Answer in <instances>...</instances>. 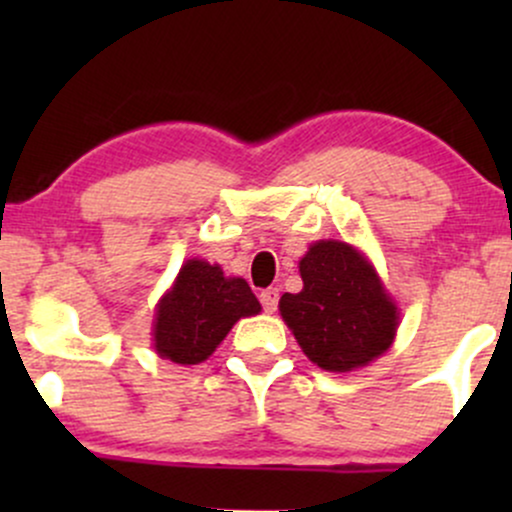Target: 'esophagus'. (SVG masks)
Instances as JSON below:
<instances>
[{
    "label": "esophagus",
    "mask_w": 512,
    "mask_h": 512,
    "mask_svg": "<svg viewBox=\"0 0 512 512\" xmlns=\"http://www.w3.org/2000/svg\"><path fill=\"white\" fill-rule=\"evenodd\" d=\"M260 303L264 308V313H274L276 305H279V291L276 289H267L260 293Z\"/></svg>",
    "instance_id": "obj_1"
}]
</instances>
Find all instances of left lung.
I'll use <instances>...</instances> for the list:
<instances>
[{
    "label": "left lung",
    "mask_w": 512,
    "mask_h": 512,
    "mask_svg": "<svg viewBox=\"0 0 512 512\" xmlns=\"http://www.w3.org/2000/svg\"><path fill=\"white\" fill-rule=\"evenodd\" d=\"M298 269L303 291L284 293L279 310L315 366L346 373L390 349L399 310L373 264L354 245L317 240Z\"/></svg>",
    "instance_id": "left-lung-1"
}]
</instances>
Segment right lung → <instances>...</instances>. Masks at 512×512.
I'll use <instances>...</instances> for the list:
<instances>
[{
  "instance_id": "add662e5",
  "label": "right lung",
  "mask_w": 512,
  "mask_h": 512,
  "mask_svg": "<svg viewBox=\"0 0 512 512\" xmlns=\"http://www.w3.org/2000/svg\"><path fill=\"white\" fill-rule=\"evenodd\" d=\"M262 310L248 281L223 276L219 264L187 260L166 296L158 301L154 349L161 358L195 366L214 354L240 317Z\"/></svg>"
}]
</instances>
